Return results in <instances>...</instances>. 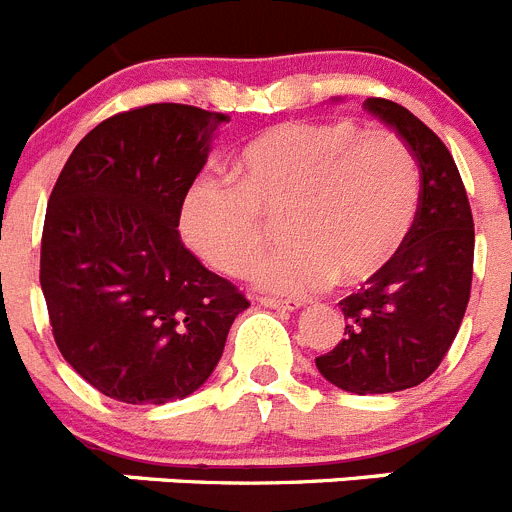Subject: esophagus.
Segmentation results:
<instances>
[{
  "instance_id": "1",
  "label": "esophagus",
  "mask_w": 512,
  "mask_h": 512,
  "mask_svg": "<svg viewBox=\"0 0 512 512\" xmlns=\"http://www.w3.org/2000/svg\"><path fill=\"white\" fill-rule=\"evenodd\" d=\"M256 302L264 307H274V310H287V312H295L300 310L302 302L297 300H277V297H256Z\"/></svg>"
}]
</instances>
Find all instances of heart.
<instances>
[{"label": "heart", "mask_w": 512, "mask_h": 512, "mask_svg": "<svg viewBox=\"0 0 512 512\" xmlns=\"http://www.w3.org/2000/svg\"><path fill=\"white\" fill-rule=\"evenodd\" d=\"M235 182L197 176L179 230L207 266L243 274L266 243V217L282 215L287 246L253 266L261 289L307 295L336 277L361 284L408 243L420 210L413 151L390 130L354 120L284 122L241 148Z\"/></svg>", "instance_id": "obj_1"}]
</instances>
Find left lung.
Returning a JSON list of instances; mask_svg holds the SVG:
<instances>
[{
	"label": "left lung",
	"mask_w": 512,
	"mask_h": 512,
	"mask_svg": "<svg viewBox=\"0 0 512 512\" xmlns=\"http://www.w3.org/2000/svg\"><path fill=\"white\" fill-rule=\"evenodd\" d=\"M420 166V210L408 243L366 287L341 300L346 330L318 356L320 374L354 395L410 390L438 369L459 333L474 266V220L449 148L402 104L369 97Z\"/></svg>",
	"instance_id": "8db88e82"
}]
</instances>
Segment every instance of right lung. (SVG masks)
<instances>
[{
	"mask_svg": "<svg viewBox=\"0 0 512 512\" xmlns=\"http://www.w3.org/2000/svg\"><path fill=\"white\" fill-rule=\"evenodd\" d=\"M225 122L174 102L112 115L81 138L53 187L40 243L53 338L112 400L164 405L200 390L251 305L176 230Z\"/></svg>",
	"mask_w": 512,
	"mask_h": 512,
	"instance_id": "obj_1",
	"label": "right lung"
}]
</instances>
